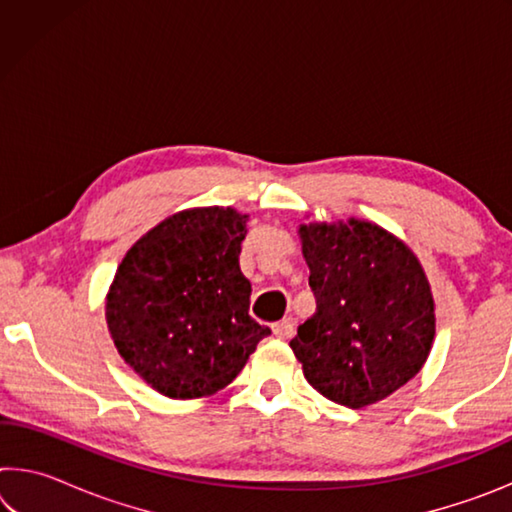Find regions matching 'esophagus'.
<instances>
[{"instance_id":"esophagus-1","label":"esophagus","mask_w":512,"mask_h":512,"mask_svg":"<svg viewBox=\"0 0 512 512\" xmlns=\"http://www.w3.org/2000/svg\"><path fill=\"white\" fill-rule=\"evenodd\" d=\"M273 334L277 336V339H291V336H293V320L284 318V320H280V323H275Z\"/></svg>"}]
</instances>
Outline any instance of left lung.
Segmentation results:
<instances>
[{
	"label": "left lung",
	"instance_id": "obj_1",
	"mask_svg": "<svg viewBox=\"0 0 512 512\" xmlns=\"http://www.w3.org/2000/svg\"><path fill=\"white\" fill-rule=\"evenodd\" d=\"M316 314L291 350L320 395L361 409L384 400L427 361L436 316L422 266L375 223L300 228Z\"/></svg>",
	"mask_w": 512,
	"mask_h": 512
}]
</instances>
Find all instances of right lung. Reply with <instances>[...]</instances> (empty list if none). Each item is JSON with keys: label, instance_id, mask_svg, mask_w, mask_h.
<instances>
[{"label": "right lung", "instance_id": "1", "mask_svg": "<svg viewBox=\"0 0 512 512\" xmlns=\"http://www.w3.org/2000/svg\"><path fill=\"white\" fill-rule=\"evenodd\" d=\"M244 237L246 214L201 207L164 219L121 259L108 329L124 361L158 393L194 400L221 391L271 334L248 314Z\"/></svg>", "mask_w": 512, "mask_h": 512}]
</instances>
